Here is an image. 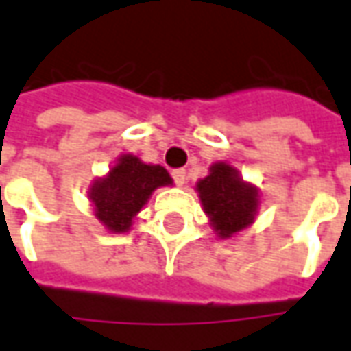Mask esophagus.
Masks as SVG:
<instances>
[{
    "instance_id": "esophagus-1",
    "label": "esophagus",
    "mask_w": 351,
    "mask_h": 351,
    "mask_svg": "<svg viewBox=\"0 0 351 351\" xmlns=\"http://www.w3.org/2000/svg\"><path fill=\"white\" fill-rule=\"evenodd\" d=\"M173 180L176 182V186H184L186 184V171L184 169H175L173 173Z\"/></svg>"
}]
</instances>
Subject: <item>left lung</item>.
<instances>
[{
    "instance_id": "1",
    "label": "left lung",
    "mask_w": 351,
    "mask_h": 351,
    "mask_svg": "<svg viewBox=\"0 0 351 351\" xmlns=\"http://www.w3.org/2000/svg\"><path fill=\"white\" fill-rule=\"evenodd\" d=\"M199 199L219 234H234L254 221L257 209L256 188L242 182L238 171L226 163H215L211 173L197 182Z\"/></svg>"
}]
</instances>
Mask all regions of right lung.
I'll use <instances>...</instances> for the list:
<instances>
[{
  "label": "right lung",
  "instance_id": "add662e5",
  "mask_svg": "<svg viewBox=\"0 0 351 351\" xmlns=\"http://www.w3.org/2000/svg\"><path fill=\"white\" fill-rule=\"evenodd\" d=\"M171 182V176L161 165H145L138 157L123 156L106 178L92 186L90 197L97 219L109 230L125 232L152 192Z\"/></svg>",
  "mask_w": 351,
  "mask_h": 351
}]
</instances>
